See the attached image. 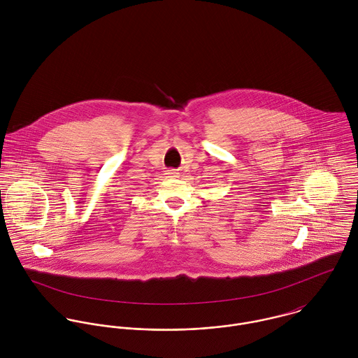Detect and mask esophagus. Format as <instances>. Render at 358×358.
<instances>
[{
  "label": "esophagus",
  "instance_id": "esophagus-1",
  "mask_svg": "<svg viewBox=\"0 0 358 358\" xmlns=\"http://www.w3.org/2000/svg\"><path fill=\"white\" fill-rule=\"evenodd\" d=\"M165 175H166L168 178H178L179 172H178L176 169H168V171L165 172Z\"/></svg>",
  "mask_w": 358,
  "mask_h": 358
}]
</instances>
